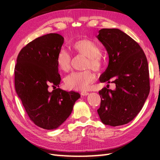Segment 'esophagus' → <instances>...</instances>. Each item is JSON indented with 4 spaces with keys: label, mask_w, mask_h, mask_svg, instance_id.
Returning <instances> with one entry per match:
<instances>
[{
    "label": "esophagus",
    "mask_w": 160,
    "mask_h": 160,
    "mask_svg": "<svg viewBox=\"0 0 160 160\" xmlns=\"http://www.w3.org/2000/svg\"><path fill=\"white\" fill-rule=\"evenodd\" d=\"M81 96H88V95L89 94V92H86V91H82V92L80 93Z\"/></svg>",
    "instance_id": "obj_1"
}]
</instances>
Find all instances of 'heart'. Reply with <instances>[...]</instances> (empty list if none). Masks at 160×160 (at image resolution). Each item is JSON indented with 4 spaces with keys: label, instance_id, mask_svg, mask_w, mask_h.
Wrapping results in <instances>:
<instances>
[{
    "label": "heart",
    "instance_id": "b5f03b06",
    "mask_svg": "<svg viewBox=\"0 0 160 160\" xmlns=\"http://www.w3.org/2000/svg\"><path fill=\"white\" fill-rule=\"evenodd\" d=\"M73 52L78 55L87 57L84 69H91L96 72H100L105 67V60L102 56V50L98 44L89 38L78 40L70 45ZM71 56L65 50H61L56 57L58 68L66 72L71 67ZM96 75L90 70L75 71L64 78L65 86L69 89L86 91L96 80Z\"/></svg>",
    "mask_w": 160,
    "mask_h": 160
}]
</instances>
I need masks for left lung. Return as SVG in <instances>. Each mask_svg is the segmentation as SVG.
<instances>
[{"mask_svg":"<svg viewBox=\"0 0 160 160\" xmlns=\"http://www.w3.org/2000/svg\"><path fill=\"white\" fill-rule=\"evenodd\" d=\"M98 38L109 58L100 81L115 84L114 91L104 87L99 91L98 113L104 124H126L141 111L150 91L147 57L136 41L118 29H102Z\"/></svg>","mask_w":160,"mask_h":160,"instance_id":"1","label":"left lung"}]
</instances>
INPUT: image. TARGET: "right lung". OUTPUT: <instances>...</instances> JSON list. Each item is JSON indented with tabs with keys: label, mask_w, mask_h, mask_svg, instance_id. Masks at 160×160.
<instances>
[{
	"label": "right lung",
	"mask_w": 160,
	"mask_h": 160,
	"mask_svg": "<svg viewBox=\"0 0 160 160\" xmlns=\"http://www.w3.org/2000/svg\"><path fill=\"white\" fill-rule=\"evenodd\" d=\"M63 42L58 33L38 37L20 50L14 68L16 91L27 114L36 126L47 130L60 127L80 97L56 88L61 80L56 57ZM50 86L54 88L52 92Z\"/></svg>",
	"instance_id": "obj_1"
}]
</instances>
